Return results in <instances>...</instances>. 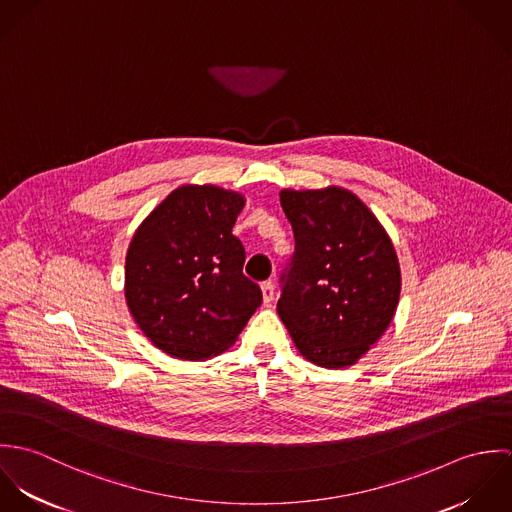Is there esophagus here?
<instances>
[{"mask_svg":"<svg viewBox=\"0 0 512 512\" xmlns=\"http://www.w3.org/2000/svg\"><path fill=\"white\" fill-rule=\"evenodd\" d=\"M274 282H264L262 284V297H264V305H270L274 301Z\"/></svg>","mask_w":512,"mask_h":512,"instance_id":"esophagus-1","label":"esophagus"}]
</instances>
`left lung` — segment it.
<instances>
[{"label":"left lung","mask_w":512,"mask_h":512,"mask_svg":"<svg viewBox=\"0 0 512 512\" xmlns=\"http://www.w3.org/2000/svg\"><path fill=\"white\" fill-rule=\"evenodd\" d=\"M295 252L278 313L313 365H355L384 335L400 299L394 244L365 203L343 187L282 189Z\"/></svg>","instance_id":"8db88e82"}]
</instances>
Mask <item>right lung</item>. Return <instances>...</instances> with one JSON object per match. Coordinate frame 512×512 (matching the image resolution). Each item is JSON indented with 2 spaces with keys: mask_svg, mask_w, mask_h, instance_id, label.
<instances>
[{
  "mask_svg": "<svg viewBox=\"0 0 512 512\" xmlns=\"http://www.w3.org/2000/svg\"><path fill=\"white\" fill-rule=\"evenodd\" d=\"M242 193L181 185L136 228L124 293L147 339L181 361H207L232 347L262 303L242 274L244 246L232 234Z\"/></svg>",
  "mask_w": 512,
  "mask_h": 512,
  "instance_id": "right-lung-1",
  "label": "right lung"
}]
</instances>
